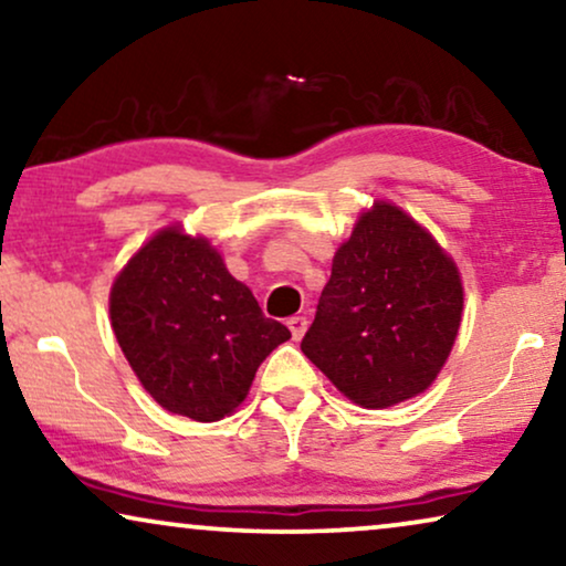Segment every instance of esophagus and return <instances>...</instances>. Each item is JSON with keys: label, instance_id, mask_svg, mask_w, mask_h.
Returning a JSON list of instances; mask_svg holds the SVG:
<instances>
[{"label": "esophagus", "instance_id": "34e87169", "mask_svg": "<svg viewBox=\"0 0 566 566\" xmlns=\"http://www.w3.org/2000/svg\"><path fill=\"white\" fill-rule=\"evenodd\" d=\"M306 327H308L306 316H291V319H289V329H291L293 339L304 337V335H306Z\"/></svg>", "mask_w": 566, "mask_h": 566}]
</instances>
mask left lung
Listing matches in <instances>:
<instances>
[{"label":"left lung","mask_w":566,"mask_h":566,"mask_svg":"<svg viewBox=\"0 0 566 566\" xmlns=\"http://www.w3.org/2000/svg\"><path fill=\"white\" fill-rule=\"evenodd\" d=\"M461 314L455 260L405 208L378 198L337 247L301 350L353 405L386 409L430 389Z\"/></svg>","instance_id":"8db88e82"}]
</instances>
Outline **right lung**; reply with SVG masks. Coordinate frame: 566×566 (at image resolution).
<instances>
[{"label":"right lung","mask_w":566,"mask_h":566,"mask_svg":"<svg viewBox=\"0 0 566 566\" xmlns=\"http://www.w3.org/2000/svg\"><path fill=\"white\" fill-rule=\"evenodd\" d=\"M111 324L144 391L196 422L234 415L260 363L291 339L203 234L169 223L111 285Z\"/></svg>","instance_id":"1"}]
</instances>
